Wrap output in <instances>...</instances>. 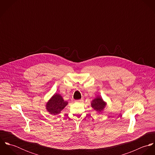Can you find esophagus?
<instances>
[{"mask_svg":"<svg viewBox=\"0 0 155 155\" xmlns=\"http://www.w3.org/2000/svg\"><path fill=\"white\" fill-rule=\"evenodd\" d=\"M84 101L83 99H81V100H75V102L76 103H82Z\"/></svg>","mask_w":155,"mask_h":155,"instance_id":"esophagus-1","label":"esophagus"}]
</instances>
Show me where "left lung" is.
I'll return each mask as SVG.
<instances>
[{
    "label": "left lung",
    "instance_id": "8db88e82",
    "mask_svg": "<svg viewBox=\"0 0 155 155\" xmlns=\"http://www.w3.org/2000/svg\"><path fill=\"white\" fill-rule=\"evenodd\" d=\"M91 107L100 113L103 110L107 103L103 100L102 97L98 96L95 98L91 102Z\"/></svg>",
    "mask_w": 155,
    "mask_h": 155
}]
</instances>
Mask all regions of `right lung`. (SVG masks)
<instances>
[{
  "label": "right lung",
  "instance_id": "add662e5",
  "mask_svg": "<svg viewBox=\"0 0 155 155\" xmlns=\"http://www.w3.org/2000/svg\"><path fill=\"white\" fill-rule=\"evenodd\" d=\"M68 104L60 94H55L46 104V109L51 114L56 115L61 113V110Z\"/></svg>",
  "mask_w": 155,
  "mask_h": 155
}]
</instances>
